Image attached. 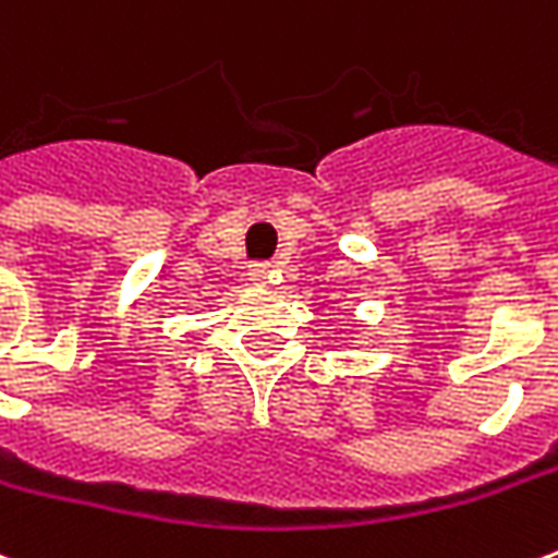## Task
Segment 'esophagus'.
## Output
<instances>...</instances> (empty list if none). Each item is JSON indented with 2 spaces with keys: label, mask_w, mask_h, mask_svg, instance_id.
I'll return each instance as SVG.
<instances>
[{
  "label": "esophagus",
  "mask_w": 558,
  "mask_h": 558,
  "mask_svg": "<svg viewBox=\"0 0 558 558\" xmlns=\"http://www.w3.org/2000/svg\"><path fill=\"white\" fill-rule=\"evenodd\" d=\"M247 278H251V283H256V287H266L268 268L266 266H254L251 271H247Z\"/></svg>",
  "instance_id": "34e87169"
}]
</instances>
